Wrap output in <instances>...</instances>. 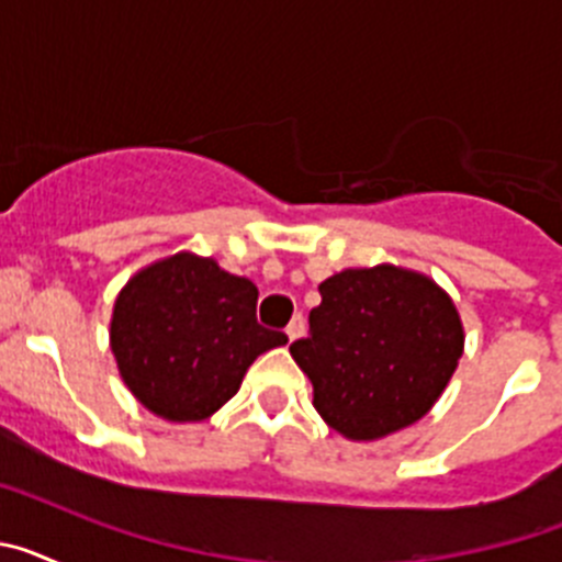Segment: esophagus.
I'll return each instance as SVG.
<instances>
[{"label": "esophagus", "mask_w": 562, "mask_h": 562, "mask_svg": "<svg viewBox=\"0 0 562 562\" xmlns=\"http://www.w3.org/2000/svg\"><path fill=\"white\" fill-rule=\"evenodd\" d=\"M301 335H304V317L295 315L290 321V326H286V337H290V340H297Z\"/></svg>", "instance_id": "esophagus-1"}]
</instances>
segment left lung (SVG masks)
Masks as SVG:
<instances>
[{
  "label": "left lung",
  "mask_w": 562,
  "mask_h": 562,
  "mask_svg": "<svg viewBox=\"0 0 562 562\" xmlns=\"http://www.w3.org/2000/svg\"><path fill=\"white\" fill-rule=\"evenodd\" d=\"M310 337L290 346L315 408L351 441L408 428L434 408L464 351L453 301L422 272L380 265L317 286Z\"/></svg>",
  "instance_id": "8db88e82"
}]
</instances>
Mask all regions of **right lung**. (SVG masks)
I'll return each mask as SVG.
<instances>
[{
    "mask_svg": "<svg viewBox=\"0 0 562 562\" xmlns=\"http://www.w3.org/2000/svg\"><path fill=\"white\" fill-rule=\"evenodd\" d=\"M258 290L213 258L177 252L140 270L112 312L114 360L151 414L202 422L238 391L258 355L284 346V331L258 326Z\"/></svg>",
    "mask_w": 562,
    "mask_h": 562,
    "instance_id": "right-lung-1",
    "label": "right lung"
}]
</instances>
